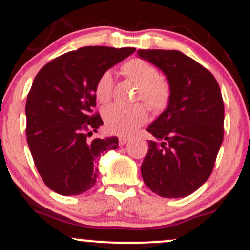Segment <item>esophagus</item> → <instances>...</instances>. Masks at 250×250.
Returning <instances> with one entry per match:
<instances>
[{
	"instance_id": "1",
	"label": "esophagus",
	"mask_w": 250,
	"mask_h": 250,
	"mask_svg": "<svg viewBox=\"0 0 250 250\" xmlns=\"http://www.w3.org/2000/svg\"><path fill=\"white\" fill-rule=\"evenodd\" d=\"M130 141V137L129 136H120L119 137V142L120 145H125V143Z\"/></svg>"
}]
</instances>
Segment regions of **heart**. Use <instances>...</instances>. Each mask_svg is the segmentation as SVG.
I'll list each match as a JSON object with an SVG mask.
<instances>
[{"mask_svg":"<svg viewBox=\"0 0 250 250\" xmlns=\"http://www.w3.org/2000/svg\"><path fill=\"white\" fill-rule=\"evenodd\" d=\"M122 74L139 85L136 99H142L149 108L160 111L168 104L170 90L166 80L157 77V70L151 63L141 59H131L121 67ZM113 91V75L104 71L97 80L95 95L100 102L110 100ZM105 127L111 133L129 135L148 119L147 108L141 103L133 105L111 104L103 111Z\"/></svg>","mask_w":250,"mask_h":250,"instance_id":"1","label":"heart"}]
</instances>
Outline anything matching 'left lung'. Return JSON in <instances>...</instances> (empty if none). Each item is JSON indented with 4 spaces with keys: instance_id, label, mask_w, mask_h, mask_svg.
Returning <instances> with one entry per match:
<instances>
[{
    "instance_id": "1",
    "label": "left lung",
    "mask_w": 250,
    "mask_h": 250,
    "mask_svg": "<svg viewBox=\"0 0 250 250\" xmlns=\"http://www.w3.org/2000/svg\"><path fill=\"white\" fill-rule=\"evenodd\" d=\"M166 75L170 96L167 108L147 130L149 141L142 179L155 194L168 199L197 190L213 171L223 141L225 105L213 74L179 50H139Z\"/></svg>"
}]
</instances>
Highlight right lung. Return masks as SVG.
<instances>
[{
    "mask_svg": "<svg viewBox=\"0 0 250 250\" xmlns=\"http://www.w3.org/2000/svg\"><path fill=\"white\" fill-rule=\"evenodd\" d=\"M135 48L83 47L56 57L34 79L25 103L27 142L42 180L60 195H80L96 183L101 155L116 136L88 140L103 125L93 114L99 77Z\"/></svg>",
    "mask_w": 250,
    "mask_h": 250,
    "instance_id": "add662e5",
    "label": "right lung"
}]
</instances>
